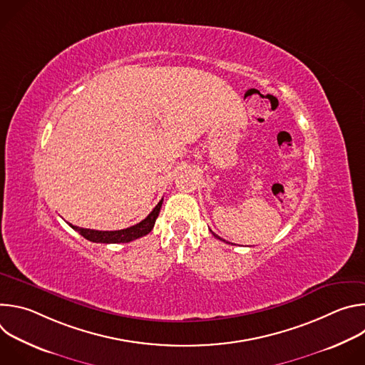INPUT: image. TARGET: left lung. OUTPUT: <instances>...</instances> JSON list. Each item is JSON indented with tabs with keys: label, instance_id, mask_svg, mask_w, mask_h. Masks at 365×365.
Wrapping results in <instances>:
<instances>
[{
	"label": "left lung",
	"instance_id": "obj_1",
	"mask_svg": "<svg viewBox=\"0 0 365 365\" xmlns=\"http://www.w3.org/2000/svg\"><path fill=\"white\" fill-rule=\"evenodd\" d=\"M214 235H215V234H214ZM215 237H217L218 240H221V237H218V235H215ZM222 241H225V240H222Z\"/></svg>",
	"mask_w": 365,
	"mask_h": 365
}]
</instances>
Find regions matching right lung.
Wrapping results in <instances>:
<instances>
[{
  "label": "right lung",
  "mask_w": 365,
  "mask_h": 365,
  "mask_svg": "<svg viewBox=\"0 0 365 365\" xmlns=\"http://www.w3.org/2000/svg\"><path fill=\"white\" fill-rule=\"evenodd\" d=\"M163 199L155 205L154 210L147 215L145 220H143L141 222L125 228V230H118V231H98V230H88V228H81L76 225L69 224L75 231H78L83 238L92 241V242H102V244H117V242H130L133 240H137L140 237L147 235L153 227L155 220L159 217L160 207H162Z\"/></svg>",
  "instance_id": "obj_1"
}]
</instances>
